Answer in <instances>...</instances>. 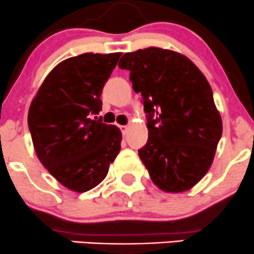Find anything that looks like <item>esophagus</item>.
Wrapping results in <instances>:
<instances>
[{
    "label": "esophagus",
    "mask_w": 254,
    "mask_h": 254,
    "mask_svg": "<svg viewBox=\"0 0 254 254\" xmlns=\"http://www.w3.org/2000/svg\"><path fill=\"white\" fill-rule=\"evenodd\" d=\"M119 129H121L122 133H123V136H125V135H127V129H129V127H127V125H122V127H119Z\"/></svg>",
    "instance_id": "1"
}]
</instances>
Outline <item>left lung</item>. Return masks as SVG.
<instances>
[{"instance_id": "obj_1", "label": "left lung", "mask_w": 254, "mask_h": 254, "mask_svg": "<svg viewBox=\"0 0 254 254\" xmlns=\"http://www.w3.org/2000/svg\"><path fill=\"white\" fill-rule=\"evenodd\" d=\"M147 113L148 141L138 150L153 183L166 192L191 189L205 176L222 135L210 84L188 57L148 48L124 54Z\"/></svg>"}]
</instances>
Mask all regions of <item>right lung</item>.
<instances>
[{"mask_svg": "<svg viewBox=\"0 0 254 254\" xmlns=\"http://www.w3.org/2000/svg\"><path fill=\"white\" fill-rule=\"evenodd\" d=\"M121 52L68 58L46 76L28 111L38 159L65 188L86 192L107 176L122 133L97 117L100 95Z\"/></svg>", "mask_w": 254, "mask_h": 254, "instance_id": "right-lung-1", "label": "right lung"}]
</instances>
